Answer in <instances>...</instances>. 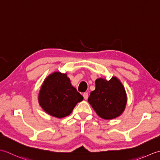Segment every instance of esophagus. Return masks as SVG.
<instances>
[{"label":"esophagus","instance_id":"obj_1","mask_svg":"<svg viewBox=\"0 0 160 160\" xmlns=\"http://www.w3.org/2000/svg\"><path fill=\"white\" fill-rule=\"evenodd\" d=\"M83 98L84 99H88V92H84L83 94Z\"/></svg>","mask_w":160,"mask_h":160}]
</instances>
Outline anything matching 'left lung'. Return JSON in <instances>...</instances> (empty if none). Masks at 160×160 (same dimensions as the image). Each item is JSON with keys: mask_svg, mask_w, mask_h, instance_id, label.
<instances>
[{"mask_svg": "<svg viewBox=\"0 0 160 160\" xmlns=\"http://www.w3.org/2000/svg\"><path fill=\"white\" fill-rule=\"evenodd\" d=\"M88 103L101 118L110 120L117 118L123 112L127 103L124 86L118 78L110 80L98 78L95 90L90 92Z\"/></svg>", "mask_w": 160, "mask_h": 160, "instance_id": "left-lung-1", "label": "left lung"}]
</instances>
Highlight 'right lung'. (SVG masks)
Masks as SVG:
<instances>
[{"instance_id": "1", "label": "right lung", "mask_w": 160, "mask_h": 160, "mask_svg": "<svg viewBox=\"0 0 160 160\" xmlns=\"http://www.w3.org/2000/svg\"><path fill=\"white\" fill-rule=\"evenodd\" d=\"M83 96L72 86L66 73L54 72L45 78L39 90L38 103L48 115L61 119L69 115Z\"/></svg>"}]
</instances>
